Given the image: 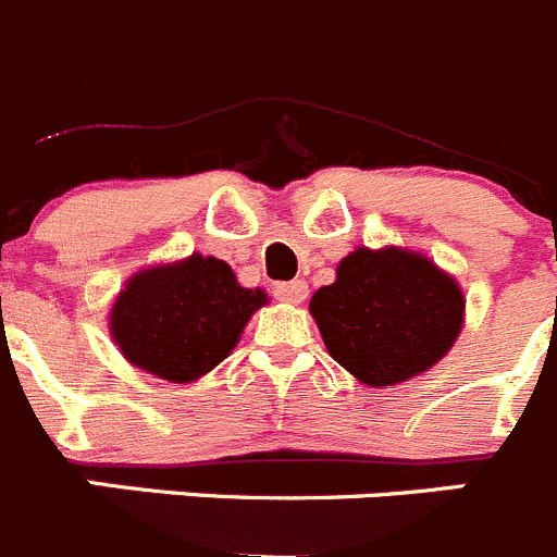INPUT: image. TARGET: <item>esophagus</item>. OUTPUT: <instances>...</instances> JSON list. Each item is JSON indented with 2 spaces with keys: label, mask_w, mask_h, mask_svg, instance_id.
<instances>
[{
  "label": "esophagus",
  "mask_w": 557,
  "mask_h": 557,
  "mask_svg": "<svg viewBox=\"0 0 557 557\" xmlns=\"http://www.w3.org/2000/svg\"><path fill=\"white\" fill-rule=\"evenodd\" d=\"M273 295L284 304H304L306 295H309V284L295 278V282H278L273 284Z\"/></svg>",
  "instance_id": "esophagus-1"
}]
</instances>
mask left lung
Listing matches in <instances>:
<instances>
[{"mask_svg":"<svg viewBox=\"0 0 557 557\" xmlns=\"http://www.w3.org/2000/svg\"><path fill=\"white\" fill-rule=\"evenodd\" d=\"M325 348L367 386L420 375L453 348L463 323V295L450 275L400 248H356L336 282L312 295Z\"/></svg>","mask_w":557,"mask_h":557,"instance_id":"left-lung-1","label":"left lung"}]
</instances>
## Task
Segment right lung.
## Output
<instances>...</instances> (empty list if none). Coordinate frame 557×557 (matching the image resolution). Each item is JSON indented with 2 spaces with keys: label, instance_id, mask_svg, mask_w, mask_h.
Returning <instances> with one entry per match:
<instances>
[{
  "label": "right lung",
  "instance_id": "add662e5",
  "mask_svg": "<svg viewBox=\"0 0 557 557\" xmlns=\"http://www.w3.org/2000/svg\"><path fill=\"white\" fill-rule=\"evenodd\" d=\"M262 289H245L223 259H190L132 275L112 306L110 331L140 370L187 384L221 364L237 345Z\"/></svg>",
  "mask_w": 557,
  "mask_h": 557
}]
</instances>
